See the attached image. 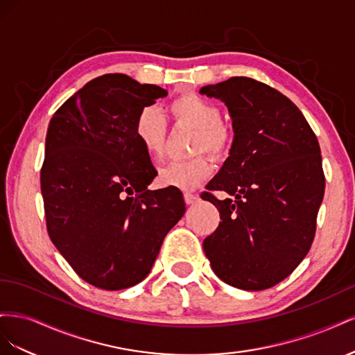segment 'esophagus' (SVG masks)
Instances as JSON below:
<instances>
[{
	"label": "esophagus",
	"mask_w": 355,
	"mask_h": 355,
	"mask_svg": "<svg viewBox=\"0 0 355 355\" xmlns=\"http://www.w3.org/2000/svg\"><path fill=\"white\" fill-rule=\"evenodd\" d=\"M184 198H185L187 204H194V202L198 201V196L197 194H192V192H185Z\"/></svg>",
	"instance_id": "esophagus-1"
}]
</instances>
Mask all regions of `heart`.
<instances>
[{"label":"heart","instance_id":"b5f03b06","mask_svg":"<svg viewBox=\"0 0 355 355\" xmlns=\"http://www.w3.org/2000/svg\"><path fill=\"white\" fill-rule=\"evenodd\" d=\"M167 110L176 124L189 125L197 130L192 153H207L218 161L231 154L235 136L232 128L222 121V112L216 103L200 94L188 93L171 101ZM135 136L148 157L159 159L166 146V118L154 106H145L136 115ZM210 170L209 159L202 155L188 161H173L159 170L158 184L191 191L209 178Z\"/></svg>","mask_w":355,"mask_h":355}]
</instances>
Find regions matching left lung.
Returning a JSON list of instances; mask_svg holds the SVG:
<instances>
[{
    "instance_id": "1",
    "label": "left lung",
    "mask_w": 355,
    "mask_h": 355,
    "mask_svg": "<svg viewBox=\"0 0 355 355\" xmlns=\"http://www.w3.org/2000/svg\"><path fill=\"white\" fill-rule=\"evenodd\" d=\"M200 93L228 106L235 136L201 194L220 214L204 253L227 284L270 288L295 271L315 237L326 185L317 136L292 101L261 81L232 77ZM213 190L236 200H218Z\"/></svg>"
}]
</instances>
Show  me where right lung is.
Returning a JSON list of instances; mask_svg holds the SVG:
<instances>
[{"label": "right lung", "instance_id": "1", "mask_svg": "<svg viewBox=\"0 0 355 355\" xmlns=\"http://www.w3.org/2000/svg\"><path fill=\"white\" fill-rule=\"evenodd\" d=\"M167 92L124 73L84 85L50 120L41 194L49 237L84 282L103 290L141 283L185 213L178 188L149 191L157 175L135 120Z\"/></svg>", "mask_w": 355, "mask_h": 355}]
</instances>
